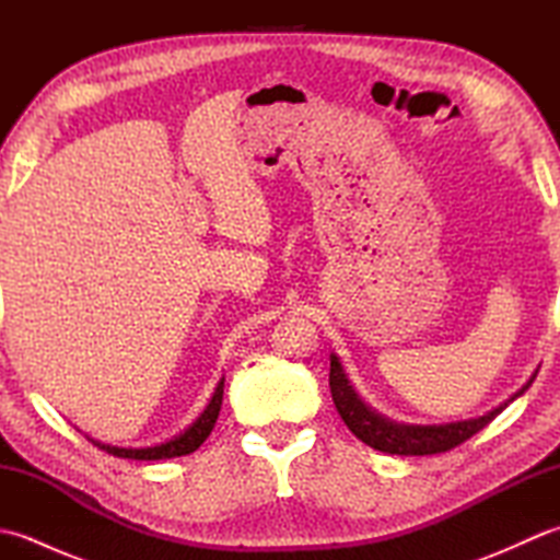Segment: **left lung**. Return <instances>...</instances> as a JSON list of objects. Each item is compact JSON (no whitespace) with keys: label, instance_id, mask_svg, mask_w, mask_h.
Listing matches in <instances>:
<instances>
[{"label":"left lung","instance_id":"obj_1","mask_svg":"<svg viewBox=\"0 0 560 560\" xmlns=\"http://www.w3.org/2000/svg\"><path fill=\"white\" fill-rule=\"evenodd\" d=\"M532 383L534 377L517 392L513 399H517ZM329 389H331V399H335V407L343 419V423L349 425V431L359 440H363L365 445H371L380 452H387V455H438V452H447L452 447L462 445L464 440H469L474 433H479L483 425H489L495 416L501 413L510 401H513L508 399L498 409L489 411L486 416H479V419L445 423V425L392 423L383 419V416H377L371 407H365L361 397L355 395L349 377L341 371V363L337 355H331V363H329Z\"/></svg>","mask_w":560,"mask_h":560}]
</instances>
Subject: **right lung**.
<instances>
[{"mask_svg":"<svg viewBox=\"0 0 560 560\" xmlns=\"http://www.w3.org/2000/svg\"><path fill=\"white\" fill-rule=\"evenodd\" d=\"M221 401H223V380L217 385V392H213V397L209 401V407L205 409V413H201L199 419L192 425H189L185 433L175 435L173 440H168V443H161V445H153V447H110V445L96 443V440H91V443L96 445L98 450L108 452V455L122 457V459H171V457H183V455H189V452H195L209 438V433L213 431V425H217L219 411H221Z\"/></svg>","mask_w":560,"mask_h":560,"instance_id":"add662e5","label":"right lung"}]
</instances>
